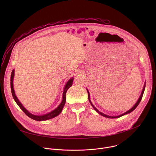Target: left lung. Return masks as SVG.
I'll return each mask as SVG.
<instances>
[{
  "mask_svg": "<svg viewBox=\"0 0 156 156\" xmlns=\"http://www.w3.org/2000/svg\"><path fill=\"white\" fill-rule=\"evenodd\" d=\"M145 87H146V81H145V83H144V86H143V90H142L141 94V95H140V96L137 102H136V104H135L134 105H133V107L132 108H131L129 110H128V111H126V112H125V113H123V114H121V115H118V116H109V115H106V114H104V113L100 112V111H99V110L94 106V105L92 104L91 101V99H90V93H89V91H88L87 90V93H88V99H89V101H90V104H91L92 107H93L94 108V109L96 110V112H97L99 114H100L101 115H102V116H103V117H107V118H109V119H115V118H119V117H122V116H123V115H124L128 114L131 113V112H132V111H133V110H134L136 108V107L139 105L140 101H141V99H142V98H143V94H144V92Z\"/></svg>",
  "mask_w": 156,
  "mask_h": 156,
  "instance_id": "obj_1",
  "label": "left lung"
}]
</instances>
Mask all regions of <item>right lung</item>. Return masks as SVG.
Segmentation results:
<instances>
[{
  "instance_id": "right-lung-1",
  "label": "right lung",
  "mask_w": 156,
  "mask_h": 156,
  "mask_svg": "<svg viewBox=\"0 0 156 156\" xmlns=\"http://www.w3.org/2000/svg\"><path fill=\"white\" fill-rule=\"evenodd\" d=\"M14 75H15V70H13L12 72V74H11V77H10V86H11V91H12V94L13 96V98L15 100V101L16 102V103L18 104V105L20 107V108L23 111L24 113L30 118L36 120V121H44V120H48L49 119H51L52 118H54L55 117H57V115H58L62 111V109L65 105V102H66V93L67 91V90L69 89L72 86V84H73V78H70L67 83H66L64 88H63V95H62V100L61 103L58 105V106L55 108L54 110H53L51 112L44 114V115H34L32 114L31 113H30L29 111L19 101L18 99L17 98L16 96L15 95V93L14 91V88H13V78H14Z\"/></svg>"
}]
</instances>
